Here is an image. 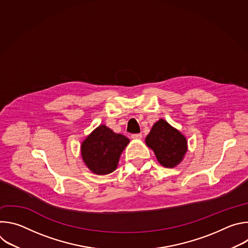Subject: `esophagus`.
Listing matches in <instances>:
<instances>
[{"mask_svg":"<svg viewBox=\"0 0 248 248\" xmlns=\"http://www.w3.org/2000/svg\"><path fill=\"white\" fill-rule=\"evenodd\" d=\"M131 138L141 139V138H142V134H141V133H133V134H131Z\"/></svg>","mask_w":248,"mask_h":248,"instance_id":"esophagus-1","label":"esophagus"}]
</instances>
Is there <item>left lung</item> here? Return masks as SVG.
<instances>
[{"label":"left lung","mask_w":248,"mask_h":248,"mask_svg":"<svg viewBox=\"0 0 248 248\" xmlns=\"http://www.w3.org/2000/svg\"><path fill=\"white\" fill-rule=\"evenodd\" d=\"M145 141L154 151L159 163L166 168L175 167L187 150L186 137L164 120L153 125Z\"/></svg>","instance_id":"1"}]
</instances>
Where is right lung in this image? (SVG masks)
I'll use <instances>...</instances> for the list:
<instances>
[{"label": "right lung", "instance_id": "obj_1", "mask_svg": "<svg viewBox=\"0 0 248 248\" xmlns=\"http://www.w3.org/2000/svg\"><path fill=\"white\" fill-rule=\"evenodd\" d=\"M128 142L129 139L124 135L115 133L104 124L99 125L82 142V159L94 173H110L116 170Z\"/></svg>", "mask_w": 248, "mask_h": 248}]
</instances>
